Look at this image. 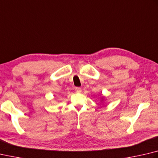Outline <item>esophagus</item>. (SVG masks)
I'll list each match as a JSON object with an SVG mask.
<instances>
[{
    "label": "esophagus",
    "instance_id": "esophagus-1",
    "mask_svg": "<svg viewBox=\"0 0 158 158\" xmlns=\"http://www.w3.org/2000/svg\"><path fill=\"white\" fill-rule=\"evenodd\" d=\"M75 91H76V93H81L82 90H81V88L77 87V88H75Z\"/></svg>",
    "mask_w": 158,
    "mask_h": 158
}]
</instances>
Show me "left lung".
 Masks as SVG:
<instances>
[{
  "instance_id": "8db88e82",
  "label": "left lung",
  "mask_w": 158,
  "mask_h": 158,
  "mask_svg": "<svg viewBox=\"0 0 158 158\" xmlns=\"http://www.w3.org/2000/svg\"><path fill=\"white\" fill-rule=\"evenodd\" d=\"M104 97H102V99H101V102H104Z\"/></svg>"
}]
</instances>
